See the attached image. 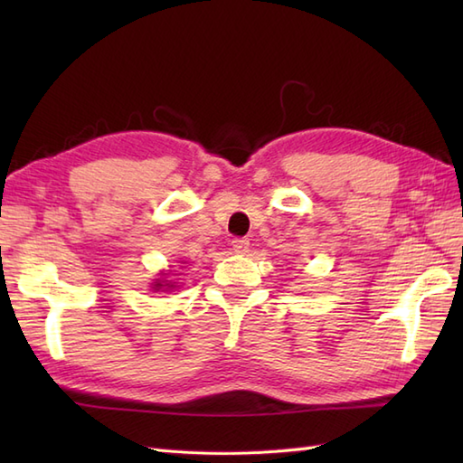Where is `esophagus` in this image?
<instances>
[{"mask_svg": "<svg viewBox=\"0 0 463 463\" xmlns=\"http://www.w3.org/2000/svg\"><path fill=\"white\" fill-rule=\"evenodd\" d=\"M231 247L237 254H247L249 252V241L247 239H232Z\"/></svg>", "mask_w": 463, "mask_h": 463, "instance_id": "obj_1", "label": "esophagus"}]
</instances>
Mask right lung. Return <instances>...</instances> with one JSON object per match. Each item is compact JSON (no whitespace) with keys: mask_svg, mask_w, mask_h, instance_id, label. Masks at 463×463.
Returning a JSON list of instances; mask_svg holds the SVG:
<instances>
[{"mask_svg":"<svg viewBox=\"0 0 463 463\" xmlns=\"http://www.w3.org/2000/svg\"><path fill=\"white\" fill-rule=\"evenodd\" d=\"M176 287L175 282H171V280H161V279H156L155 282H153V290L155 292H165V290H173Z\"/></svg>","mask_w":463,"mask_h":463,"instance_id":"1","label":"right lung"}]
</instances>
